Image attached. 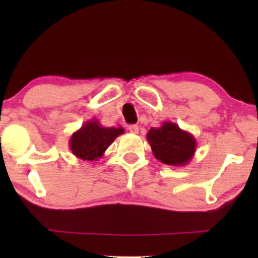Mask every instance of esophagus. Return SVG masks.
<instances>
[{
    "label": "esophagus",
    "instance_id": "34e87169",
    "mask_svg": "<svg viewBox=\"0 0 258 258\" xmlns=\"http://www.w3.org/2000/svg\"><path fill=\"white\" fill-rule=\"evenodd\" d=\"M128 129H129L130 133H133V134H139V125L132 124V125H129Z\"/></svg>",
    "mask_w": 258,
    "mask_h": 258
}]
</instances>
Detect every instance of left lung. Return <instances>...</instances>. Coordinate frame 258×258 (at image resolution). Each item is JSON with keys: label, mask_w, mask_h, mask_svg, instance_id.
<instances>
[{"label": "left lung", "mask_w": 258, "mask_h": 258, "mask_svg": "<svg viewBox=\"0 0 258 258\" xmlns=\"http://www.w3.org/2000/svg\"><path fill=\"white\" fill-rule=\"evenodd\" d=\"M154 156L162 163L183 167L191 161L196 151V140L191 134L176 123L165 121L158 128H150L147 134Z\"/></svg>", "instance_id": "left-lung-1"}]
</instances>
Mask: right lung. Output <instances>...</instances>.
<instances>
[{"mask_svg": "<svg viewBox=\"0 0 258 258\" xmlns=\"http://www.w3.org/2000/svg\"><path fill=\"white\" fill-rule=\"evenodd\" d=\"M124 133L122 126H103L97 119L87 121L69 140L72 153L83 161H97L115 139Z\"/></svg>", "mask_w": 258, "mask_h": 258, "instance_id": "obj_1", "label": "right lung"}]
</instances>
